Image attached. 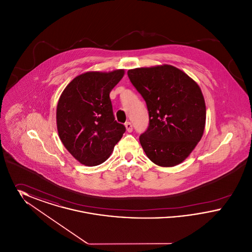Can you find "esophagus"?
I'll use <instances>...</instances> for the list:
<instances>
[{
  "label": "esophagus",
  "instance_id": "esophagus-1",
  "mask_svg": "<svg viewBox=\"0 0 252 252\" xmlns=\"http://www.w3.org/2000/svg\"><path fill=\"white\" fill-rule=\"evenodd\" d=\"M125 126H126V130L128 132H132L133 130V127H132V124L130 122H126V124H125Z\"/></svg>",
  "mask_w": 252,
  "mask_h": 252
}]
</instances>
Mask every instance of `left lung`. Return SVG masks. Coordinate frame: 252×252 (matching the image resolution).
I'll use <instances>...</instances> for the list:
<instances>
[{"label":"left lung","instance_id":"left-lung-1","mask_svg":"<svg viewBox=\"0 0 252 252\" xmlns=\"http://www.w3.org/2000/svg\"><path fill=\"white\" fill-rule=\"evenodd\" d=\"M127 75L148 109L149 125L140 136L146 156L158 166L180 164L203 135L206 106L199 86L171 65L136 68Z\"/></svg>","mask_w":252,"mask_h":252}]
</instances>
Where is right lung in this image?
<instances>
[{
    "label": "right lung",
    "mask_w": 252,
    "mask_h": 252,
    "mask_svg": "<svg viewBox=\"0 0 252 252\" xmlns=\"http://www.w3.org/2000/svg\"><path fill=\"white\" fill-rule=\"evenodd\" d=\"M124 70L82 73L65 88L57 108L60 140L80 163L96 166L106 161L126 131L117 123L109 98Z\"/></svg>",
    "instance_id": "right-lung-1"
}]
</instances>
